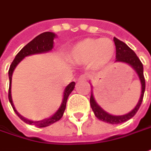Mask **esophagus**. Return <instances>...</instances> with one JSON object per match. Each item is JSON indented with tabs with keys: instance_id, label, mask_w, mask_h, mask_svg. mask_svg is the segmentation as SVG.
<instances>
[{
	"instance_id": "1",
	"label": "esophagus",
	"mask_w": 151,
	"mask_h": 151,
	"mask_svg": "<svg viewBox=\"0 0 151 151\" xmlns=\"http://www.w3.org/2000/svg\"><path fill=\"white\" fill-rule=\"evenodd\" d=\"M88 78H89V75H88V74L83 73V74H82V75H80L78 77V80H88Z\"/></svg>"
}]
</instances>
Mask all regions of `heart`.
<instances>
[{
	"label": "heart",
	"instance_id": "obj_1",
	"mask_svg": "<svg viewBox=\"0 0 151 151\" xmlns=\"http://www.w3.org/2000/svg\"><path fill=\"white\" fill-rule=\"evenodd\" d=\"M115 52V46L109 38H86L71 49V58L77 63H89L93 69L107 65Z\"/></svg>",
	"mask_w": 151,
	"mask_h": 151
}]
</instances>
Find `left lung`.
<instances>
[{
	"mask_svg": "<svg viewBox=\"0 0 151 151\" xmlns=\"http://www.w3.org/2000/svg\"><path fill=\"white\" fill-rule=\"evenodd\" d=\"M114 42L115 47H116V61L115 62L124 63H127L129 65L131 66L137 73L140 83H141V94H140V98L139 99L138 104H136V106L134 107V109L124 115H112L110 114H108L97 104V102L94 99L93 94V92H91L90 105H91L92 109L94 113L95 116L104 122H107L109 124H121V123L125 122L129 119H130L137 113L139 107L141 105L142 100H143L145 89V77H144L143 64L140 62V60L139 59L135 52L130 47H129L124 42H123L122 41L119 40L116 37H114Z\"/></svg>",
	"mask_w": 151,
	"mask_h": 151,
	"instance_id": "1",
	"label": "left lung"
}]
</instances>
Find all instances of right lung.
Segmentation results:
<instances>
[{
  "label": "right lung",
  "mask_w": 151,
  "mask_h": 151,
  "mask_svg": "<svg viewBox=\"0 0 151 151\" xmlns=\"http://www.w3.org/2000/svg\"><path fill=\"white\" fill-rule=\"evenodd\" d=\"M55 37H56V35L54 33H52V32H43V33L38 35L37 37H36L32 41H31L29 43L26 45L17 54L16 58H14L13 62L12 63V64L10 66L9 72H8L9 81H10V83H9V92H8V99H9V101L11 103L12 106L13 108L14 111H15V113L17 114V116L22 121L28 124H32V125H34V126H37V127L39 128L49 126L51 124H52L53 123L58 121L60 119L63 117V113L65 111L66 104H67L68 98L69 96V94L72 93V91L73 90L74 86H75V83L72 82L65 88V89L63 91V96L62 104L60 105L59 109L57 110V112L55 114H53L50 117L42 119V120L32 121V120H29L27 119L22 117L18 112L17 111V109L14 107L12 99V90H11L12 89V77L14 69L16 68V67L17 66V64L22 60L25 57H27V56H30V55L32 54L47 52H49V51L52 49L53 48V39L55 38Z\"/></svg>",
  "instance_id": "right-lung-1"
}]
</instances>
